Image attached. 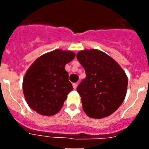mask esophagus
<instances>
[{"label":"esophagus","mask_w":149,"mask_h":149,"mask_svg":"<svg viewBox=\"0 0 149 149\" xmlns=\"http://www.w3.org/2000/svg\"><path fill=\"white\" fill-rule=\"evenodd\" d=\"M72 86H73L74 89H76V88H77V83H74V84H72Z\"/></svg>","instance_id":"obj_1"}]
</instances>
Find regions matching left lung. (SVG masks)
<instances>
[{"label": "left lung", "mask_w": 149, "mask_h": 149, "mask_svg": "<svg viewBox=\"0 0 149 149\" xmlns=\"http://www.w3.org/2000/svg\"><path fill=\"white\" fill-rule=\"evenodd\" d=\"M77 59L86 75L77 87L84 111L94 119L111 115L125 98V72L113 59L98 50L80 51Z\"/></svg>", "instance_id": "obj_1"}]
</instances>
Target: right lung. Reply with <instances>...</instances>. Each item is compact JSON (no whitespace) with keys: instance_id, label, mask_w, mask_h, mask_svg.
I'll list each match as a JSON object with an SVG mask.
<instances>
[{"instance_id":"add662e5","label":"right lung","mask_w":149,"mask_h":149,"mask_svg":"<svg viewBox=\"0 0 149 149\" xmlns=\"http://www.w3.org/2000/svg\"><path fill=\"white\" fill-rule=\"evenodd\" d=\"M74 56L72 51L55 50L33 63L23 80L24 95L30 108L44 116L60 111L67 95L73 90L65 65Z\"/></svg>"}]
</instances>
